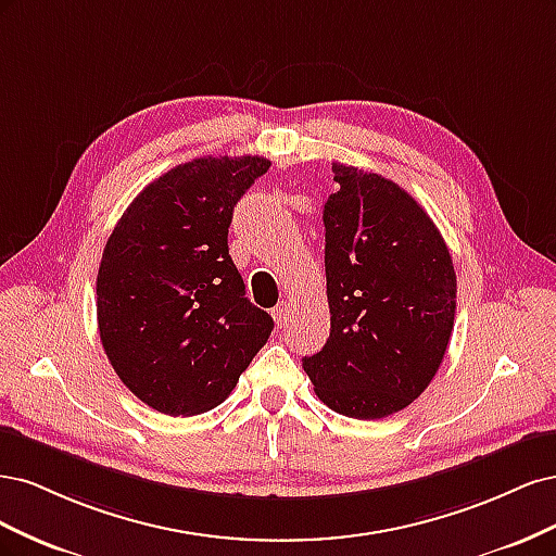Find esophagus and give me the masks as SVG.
<instances>
[{
	"label": "esophagus",
	"instance_id": "1",
	"mask_svg": "<svg viewBox=\"0 0 556 556\" xmlns=\"http://www.w3.org/2000/svg\"><path fill=\"white\" fill-rule=\"evenodd\" d=\"M290 304H288V301H280V304L271 311V315H274V319H276V325L278 327H285V325H288V319H290Z\"/></svg>",
	"mask_w": 556,
	"mask_h": 556
}]
</instances>
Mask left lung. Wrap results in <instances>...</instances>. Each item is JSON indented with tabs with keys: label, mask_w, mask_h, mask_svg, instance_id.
Here are the masks:
<instances>
[{
	"label": "left lung",
	"mask_w": 556,
	"mask_h": 556,
	"mask_svg": "<svg viewBox=\"0 0 556 556\" xmlns=\"http://www.w3.org/2000/svg\"><path fill=\"white\" fill-rule=\"evenodd\" d=\"M325 204L331 331L304 357L319 401L355 419L394 415L443 362L457 308L450 250L427 211L390 178L341 162Z\"/></svg>",
	"instance_id": "1"
}]
</instances>
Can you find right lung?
<instances>
[{"mask_svg":"<svg viewBox=\"0 0 556 556\" xmlns=\"http://www.w3.org/2000/svg\"><path fill=\"white\" fill-rule=\"evenodd\" d=\"M264 157H197L143 188L97 274V323L127 390L164 415L206 413L231 394L274 319L252 306L229 257L233 206Z\"/></svg>","mask_w":556,"mask_h":556,"instance_id":"add662e5","label":"right lung"}]
</instances>
